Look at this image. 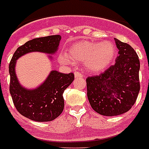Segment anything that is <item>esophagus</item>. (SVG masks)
Returning <instances> with one entry per match:
<instances>
[{
    "label": "esophagus",
    "mask_w": 149,
    "mask_h": 149,
    "mask_svg": "<svg viewBox=\"0 0 149 149\" xmlns=\"http://www.w3.org/2000/svg\"><path fill=\"white\" fill-rule=\"evenodd\" d=\"M74 76H75V78H78V77H83V75H82V73L79 72H75Z\"/></svg>",
    "instance_id": "1"
}]
</instances>
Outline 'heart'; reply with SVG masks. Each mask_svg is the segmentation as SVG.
Returning <instances> with one entry per match:
<instances>
[{"label":"heart","mask_w":149,"mask_h":149,"mask_svg":"<svg viewBox=\"0 0 149 149\" xmlns=\"http://www.w3.org/2000/svg\"><path fill=\"white\" fill-rule=\"evenodd\" d=\"M116 47L111 41L106 40L101 43L80 41L71 46L69 55L62 53L58 59L60 63L68 65H73V60L84 63L88 70L98 72L109 66L116 57Z\"/></svg>","instance_id":"heart-1"}]
</instances>
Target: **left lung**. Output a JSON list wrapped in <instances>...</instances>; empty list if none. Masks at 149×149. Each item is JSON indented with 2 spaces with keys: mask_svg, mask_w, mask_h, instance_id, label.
<instances>
[{
  "mask_svg": "<svg viewBox=\"0 0 149 149\" xmlns=\"http://www.w3.org/2000/svg\"><path fill=\"white\" fill-rule=\"evenodd\" d=\"M118 49L116 63L99 76L86 79L87 97L92 108L106 116L128 112L140 90V62L130 45L115 38Z\"/></svg>",
  "mask_w": 149,
  "mask_h": 149,
  "instance_id": "8db88e82",
  "label": "left lung"
}]
</instances>
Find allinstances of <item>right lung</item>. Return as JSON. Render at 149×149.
Masks as SVG:
<instances>
[{"instance_id":"add662e5","label":"right lung","mask_w":149,"mask_h":149,"mask_svg":"<svg viewBox=\"0 0 149 149\" xmlns=\"http://www.w3.org/2000/svg\"><path fill=\"white\" fill-rule=\"evenodd\" d=\"M61 36L53 35L27 41L14 52L9 65L10 93L20 114L37 122H49L57 118L64 108V90L74 79V74H64L52 70L46 80L37 88L26 89L21 86L16 75L17 60L24 54L41 52L54 54L57 51ZM52 60L51 56H48Z\"/></svg>"}]
</instances>
